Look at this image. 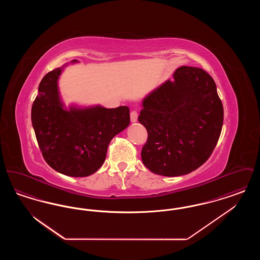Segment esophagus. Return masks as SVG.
Segmentation results:
<instances>
[{"instance_id":"esophagus-1","label":"esophagus","mask_w":260,"mask_h":260,"mask_svg":"<svg viewBox=\"0 0 260 260\" xmlns=\"http://www.w3.org/2000/svg\"><path fill=\"white\" fill-rule=\"evenodd\" d=\"M137 117H138L137 112H131V121H132V123H136V122H137Z\"/></svg>"}]
</instances>
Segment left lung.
Wrapping results in <instances>:
<instances>
[{"label":"left lung","instance_id":"8db88e82","mask_svg":"<svg viewBox=\"0 0 260 260\" xmlns=\"http://www.w3.org/2000/svg\"><path fill=\"white\" fill-rule=\"evenodd\" d=\"M138 121L148 133L144 166L164 176L197 170L210 158L223 124V106L213 79L197 67L181 66L142 100Z\"/></svg>","mask_w":260,"mask_h":260}]
</instances>
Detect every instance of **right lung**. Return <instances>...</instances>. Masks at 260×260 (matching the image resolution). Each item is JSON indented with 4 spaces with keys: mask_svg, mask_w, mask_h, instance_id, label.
Returning <instances> with one entry per match:
<instances>
[{
    "mask_svg": "<svg viewBox=\"0 0 260 260\" xmlns=\"http://www.w3.org/2000/svg\"><path fill=\"white\" fill-rule=\"evenodd\" d=\"M67 64L53 69L41 81L31 120L39 147L50 167L68 176L84 177L103 165L112 138L129 124V109L74 104L66 108L58 79Z\"/></svg>",
    "mask_w": 260,
    "mask_h": 260,
    "instance_id": "obj_1",
    "label": "right lung"
}]
</instances>
